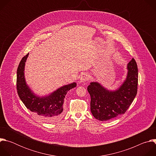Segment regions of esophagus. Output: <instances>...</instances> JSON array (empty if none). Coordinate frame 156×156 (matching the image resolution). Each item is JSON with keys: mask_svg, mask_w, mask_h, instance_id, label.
Here are the masks:
<instances>
[{"mask_svg": "<svg viewBox=\"0 0 156 156\" xmlns=\"http://www.w3.org/2000/svg\"><path fill=\"white\" fill-rule=\"evenodd\" d=\"M89 78V76L87 73H83L81 75L80 78V83H84L86 82Z\"/></svg>", "mask_w": 156, "mask_h": 156, "instance_id": "esophagus-1", "label": "esophagus"}]
</instances>
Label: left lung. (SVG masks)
<instances>
[{
	"label": "left lung",
	"mask_w": 156,
	"mask_h": 156,
	"mask_svg": "<svg viewBox=\"0 0 156 156\" xmlns=\"http://www.w3.org/2000/svg\"><path fill=\"white\" fill-rule=\"evenodd\" d=\"M126 70L125 79L115 90H108L98 81H93L87 86L91 112L97 120L107 121L123 114L136 97L138 72L133 58L127 64Z\"/></svg>",
	"instance_id": "left-lung-1"
}]
</instances>
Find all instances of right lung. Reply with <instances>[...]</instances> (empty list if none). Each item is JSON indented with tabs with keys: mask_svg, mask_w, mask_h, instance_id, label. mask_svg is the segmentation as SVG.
<instances>
[{
	"mask_svg": "<svg viewBox=\"0 0 156 156\" xmlns=\"http://www.w3.org/2000/svg\"><path fill=\"white\" fill-rule=\"evenodd\" d=\"M29 53L21 59L17 69L16 89L18 94L25 105L30 111L48 122H52L63 115L64 99L67 92L76 86V83L66 84L45 96L34 93L27 84L25 75V63Z\"/></svg>",
	"mask_w": 156,
	"mask_h": 156,
	"instance_id": "obj_1",
	"label": "right lung"
}]
</instances>
